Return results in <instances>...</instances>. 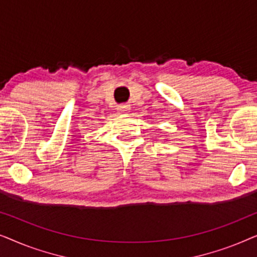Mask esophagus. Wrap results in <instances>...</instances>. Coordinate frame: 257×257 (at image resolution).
Listing matches in <instances>:
<instances>
[{
  "label": "esophagus",
  "mask_w": 257,
  "mask_h": 257,
  "mask_svg": "<svg viewBox=\"0 0 257 257\" xmlns=\"http://www.w3.org/2000/svg\"><path fill=\"white\" fill-rule=\"evenodd\" d=\"M117 110L119 113H128L130 110H131V107H130V105L122 104V105H119V106L117 107Z\"/></svg>",
  "instance_id": "1"
}]
</instances>
